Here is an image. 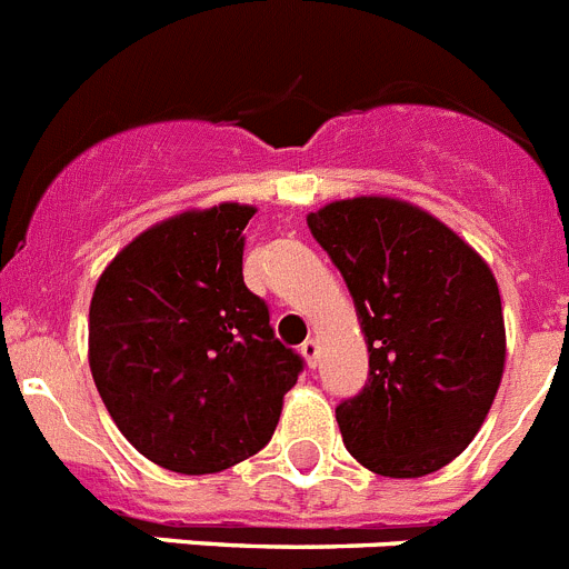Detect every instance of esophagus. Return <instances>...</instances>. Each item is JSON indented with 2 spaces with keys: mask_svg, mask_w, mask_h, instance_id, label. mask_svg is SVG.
<instances>
[{
  "mask_svg": "<svg viewBox=\"0 0 569 569\" xmlns=\"http://www.w3.org/2000/svg\"><path fill=\"white\" fill-rule=\"evenodd\" d=\"M301 356H305L308 367H316V359H319V341L316 339L305 341V345H301Z\"/></svg>",
  "mask_w": 569,
  "mask_h": 569,
  "instance_id": "esophagus-1",
  "label": "esophagus"
}]
</instances>
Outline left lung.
I'll list each match as a JSON object with an SVG mask.
<instances>
[{
	"mask_svg": "<svg viewBox=\"0 0 569 569\" xmlns=\"http://www.w3.org/2000/svg\"><path fill=\"white\" fill-rule=\"evenodd\" d=\"M353 296L370 353L361 393L336 407L359 465L390 479L441 470L479 433L505 373L496 276L427 210L356 196L308 216Z\"/></svg>",
	"mask_w": 569,
	"mask_h": 569,
	"instance_id": "left-lung-1",
	"label": "left lung"
}]
</instances>
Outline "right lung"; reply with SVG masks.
Listing matches in <instances>:
<instances>
[{"label":"right lung","mask_w":569,"mask_h":569,"mask_svg":"<svg viewBox=\"0 0 569 569\" xmlns=\"http://www.w3.org/2000/svg\"><path fill=\"white\" fill-rule=\"evenodd\" d=\"M253 213L224 202L170 216L116 253L90 299L99 396L164 470L204 476L259 453L305 367L241 276Z\"/></svg>","instance_id":"add662e5"}]
</instances>
